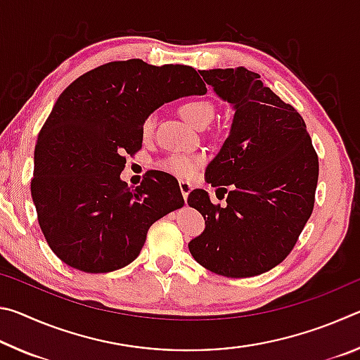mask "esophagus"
<instances>
[{
    "instance_id": "esophagus-1",
    "label": "esophagus",
    "mask_w": 360,
    "mask_h": 360,
    "mask_svg": "<svg viewBox=\"0 0 360 360\" xmlns=\"http://www.w3.org/2000/svg\"><path fill=\"white\" fill-rule=\"evenodd\" d=\"M179 188H181L182 197H184V200H187L188 193H191V191H192L191 182H188V181H179Z\"/></svg>"
}]
</instances>
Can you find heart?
I'll use <instances>...</instances> for the list:
<instances>
[{
    "label": "heart",
    "instance_id": "heart-1",
    "mask_svg": "<svg viewBox=\"0 0 360 360\" xmlns=\"http://www.w3.org/2000/svg\"><path fill=\"white\" fill-rule=\"evenodd\" d=\"M179 114L184 117L188 124L193 127H203L208 125L211 119L214 117V106L206 100H191L181 105ZM155 119L154 115H149L148 119L143 122V135L149 136L154 131ZM205 157L200 154H173L167 157L165 160L160 162V167L163 172L172 173L174 176H181V178H192L197 173V169L203 165Z\"/></svg>",
    "mask_w": 360,
    "mask_h": 360
}]
</instances>
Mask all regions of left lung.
<instances>
[{"label": "left lung", "instance_id": "8db88e82", "mask_svg": "<svg viewBox=\"0 0 360 360\" xmlns=\"http://www.w3.org/2000/svg\"><path fill=\"white\" fill-rule=\"evenodd\" d=\"M219 98L233 106L229 138L206 182L230 186L227 206L195 188L187 203L205 217L188 243L200 265L229 278L257 276L288 257L314 208L319 160L302 115L257 72L243 66L200 71Z\"/></svg>", "mask_w": 360, "mask_h": 360}]
</instances>
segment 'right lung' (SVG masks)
Listing matches in <instances>:
<instances>
[{"label":"right lung","instance_id":"1","mask_svg":"<svg viewBox=\"0 0 360 360\" xmlns=\"http://www.w3.org/2000/svg\"><path fill=\"white\" fill-rule=\"evenodd\" d=\"M203 94L192 66L139 58L101 65L63 90L39 131L32 179L39 227L60 260L85 273L124 268L150 225L184 205L172 174L152 169L129 187L120 173L157 108Z\"/></svg>","mask_w":360,"mask_h":360}]
</instances>
